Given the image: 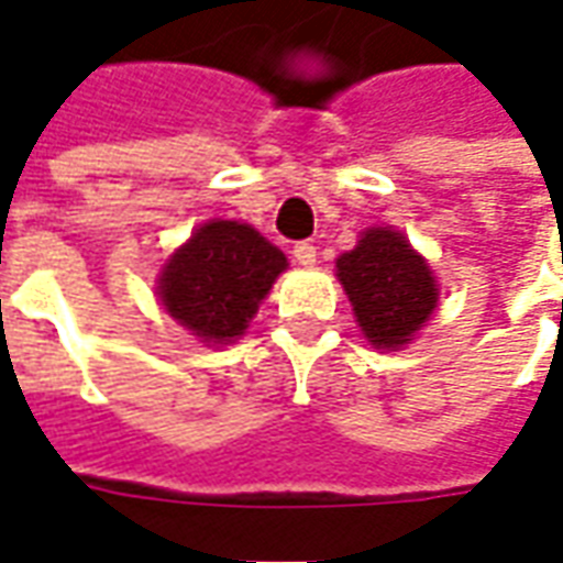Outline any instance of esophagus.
Returning a JSON list of instances; mask_svg holds the SVG:
<instances>
[{
	"instance_id": "obj_1",
	"label": "esophagus",
	"mask_w": 563,
	"mask_h": 563,
	"mask_svg": "<svg viewBox=\"0 0 563 563\" xmlns=\"http://www.w3.org/2000/svg\"><path fill=\"white\" fill-rule=\"evenodd\" d=\"M294 260H297V266H303V269H310L316 266V247L310 241H300V244H294Z\"/></svg>"
}]
</instances>
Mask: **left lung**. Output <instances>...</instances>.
<instances>
[{
	"instance_id": "1",
	"label": "left lung",
	"mask_w": 563,
	"mask_h": 563,
	"mask_svg": "<svg viewBox=\"0 0 563 563\" xmlns=\"http://www.w3.org/2000/svg\"><path fill=\"white\" fill-rule=\"evenodd\" d=\"M335 272L360 332L376 351L410 344L439 307L429 263L395 228H366L357 247L338 256Z\"/></svg>"
}]
</instances>
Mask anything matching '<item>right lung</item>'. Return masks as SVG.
Instances as JSON below:
<instances>
[{
	"label": "right lung",
	"instance_id": "obj_1",
	"mask_svg": "<svg viewBox=\"0 0 563 563\" xmlns=\"http://www.w3.org/2000/svg\"><path fill=\"white\" fill-rule=\"evenodd\" d=\"M288 269L278 247L247 222L212 219L168 256L156 294L165 313L209 347L231 344Z\"/></svg>",
	"mask_w": 563,
	"mask_h": 563
}]
</instances>
